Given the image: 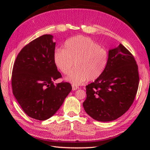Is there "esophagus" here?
Segmentation results:
<instances>
[{
    "label": "esophagus",
    "instance_id": "34e87169",
    "mask_svg": "<svg viewBox=\"0 0 150 150\" xmlns=\"http://www.w3.org/2000/svg\"><path fill=\"white\" fill-rule=\"evenodd\" d=\"M79 88V86L77 85H75V84H72V90L73 91H75L76 90H77V89Z\"/></svg>",
    "mask_w": 150,
    "mask_h": 150
}]
</instances>
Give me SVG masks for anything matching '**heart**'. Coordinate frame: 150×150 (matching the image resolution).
<instances>
[{"label":"heart","instance_id":"heart-1","mask_svg":"<svg viewBox=\"0 0 150 150\" xmlns=\"http://www.w3.org/2000/svg\"><path fill=\"white\" fill-rule=\"evenodd\" d=\"M108 60L106 49L90 38L81 35L69 39L64 49L57 50L54 53L55 65L63 74H68L75 64L76 68L67 77L75 85L99 79L107 68Z\"/></svg>","mask_w":150,"mask_h":150}]
</instances>
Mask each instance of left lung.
Masks as SVG:
<instances>
[{
    "instance_id": "obj_1",
    "label": "left lung",
    "mask_w": 150,
    "mask_h": 150,
    "mask_svg": "<svg viewBox=\"0 0 150 150\" xmlns=\"http://www.w3.org/2000/svg\"><path fill=\"white\" fill-rule=\"evenodd\" d=\"M107 68L101 77L87 85L84 110L93 119L109 122L131 107L137 92L138 66L132 54L120 44L109 51Z\"/></svg>"
}]
</instances>
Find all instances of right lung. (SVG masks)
Wrapping results in <instances>:
<instances>
[{
    "instance_id": "1",
    "label": "right lung",
    "mask_w": 150,
    "mask_h": 150,
    "mask_svg": "<svg viewBox=\"0 0 150 150\" xmlns=\"http://www.w3.org/2000/svg\"><path fill=\"white\" fill-rule=\"evenodd\" d=\"M43 35L25 46L13 67V93L23 111L36 120L52 117L72 90L69 82L54 84L62 77L54 61L55 42Z\"/></svg>"
}]
</instances>
